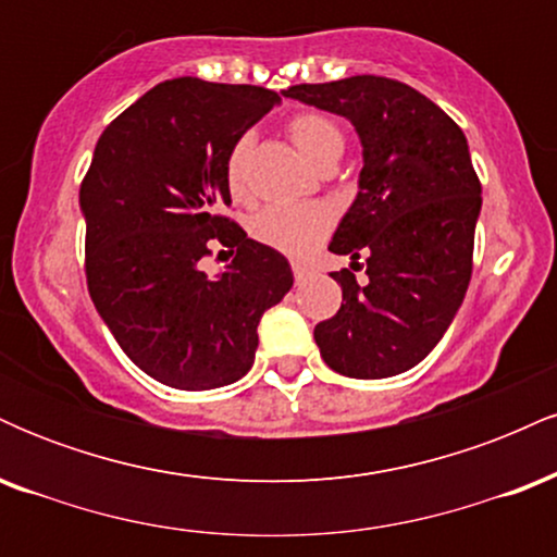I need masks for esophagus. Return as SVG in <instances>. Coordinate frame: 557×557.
Wrapping results in <instances>:
<instances>
[{"mask_svg":"<svg viewBox=\"0 0 557 557\" xmlns=\"http://www.w3.org/2000/svg\"><path fill=\"white\" fill-rule=\"evenodd\" d=\"M290 270L296 274V280H304L309 274V264L306 261H290Z\"/></svg>","mask_w":557,"mask_h":557,"instance_id":"esophagus-1","label":"esophagus"}]
</instances>
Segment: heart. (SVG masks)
<instances>
[{
    "instance_id": "heart-1",
    "label": "heart",
    "mask_w": 557,
    "mask_h": 557,
    "mask_svg": "<svg viewBox=\"0 0 557 557\" xmlns=\"http://www.w3.org/2000/svg\"><path fill=\"white\" fill-rule=\"evenodd\" d=\"M296 149L317 168H332L345 151L343 127L330 114L306 110L296 112L285 125ZM253 136L243 133L230 144L225 154V183L233 198L248 196V154H251ZM335 227V214L327 203H272L257 212L248 222V230L259 243L287 253V257H306L327 240Z\"/></svg>"
}]
</instances>
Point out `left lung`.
Wrapping results in <instances>:
<instances>
[{"label":"left lung","mask_w":557,"mask_h":557,"mask_svg":"<svg viewBox=\"0 0 557 557\" xmlns=\"http://www.w3.org/2000/svg\"><path fill=\"white\" fill-rule=\"evenodd\" d=\"M285 96L343 114L359 131V196L343 216L332 253L350 270L337 314L314 327L324 363L356 380L408 372L450 327L474 270L482 183L463 131L434 101L385 75L300 83Z\"/></svg>","instance_id":"1"}]
</instances>
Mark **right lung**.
I'll return each mask as SVG.
<instances>
[{"label":"right lung","mask_w":557,"mask_h":557,"mask_svg":"<svg viewBox=\"0 0 557 557\" xmlns=\"http://www.w3.org/2000/svg\"><path fill=\"white\" fill-rule=\"evenodd\" d=\"M277 101L261 86L159 83L104 127L81 183L96 311L127 359L168 387L240 380L259 319L293 285L283 253L222 214L230 144ZM216 247L234 259L209 278L200 264Z\"/></svg>","instance_id":"obj_1"}]
</instances>
